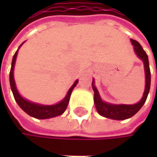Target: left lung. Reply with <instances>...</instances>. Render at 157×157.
<instances>
[{
	"instance_id": "8db88e82",
	"label": "left lung",
	"mask_w": 157,
	"mask_h": 157,
	"mask_svg": "<svg viewBox=\"0 0 157 157\" xmlns=\"http://www.w3.org/2000/svg\"><path fill=\"white\" fill-rule=\"evenodd\" d=\"M131 43L134 45V50H135L136 55L141 59L144 63V73H145L144 92L142 99L137 104H135V105H113V104L104 102L101 99L99 93L94 84V82L93 80L92 86H93V89L94 92V101L95 108L97 110V112L99 113V114H101L102 116H105L106 118L113 119V120H124V119H128V118L132 117L133 115H135L139 110L141 109L142 106L145 103L147 95L149 94L150 84H151V73H150V68H149L148 56L137 41L131 39Z\"/></svg>"
}]
</instances>
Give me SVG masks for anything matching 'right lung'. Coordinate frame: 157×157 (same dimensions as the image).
<instances>
[{"instance_id":"add662e5","label":"right lung","mask_w":157,"mask_h":157,"mask_svg":"<svg viewBox=\"0 0 157 157\" xmlns=\"http://www.w3.org/2000/svg\"><path fill=\"white\" fill-rule=\"evenodd\" d=\"M22 44L20 45V47L22 45ZM17 53H18V50L16 51V52L14 53L13 57L12 67H11V71H10V84H11V89L13 91L14 99H15L16 103L19 105V106L26 113H28L29 115H31V116H33L34 118H37V119H48V118L55 117V116H58V115H61L62 113H63V112L66 110L67 105L69 104V100H70L72 91L76 86V84L78 82V80H76L75 82V83L71 86V88L69 89L66 96L60 103H58L56 105H39V104L30 102V101L22 98L21 96V94H19V92L17 91V88H16L15 81H14V78H13V70H14V64H15Z\"/></svg>"}]
</instances>
